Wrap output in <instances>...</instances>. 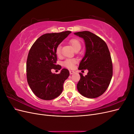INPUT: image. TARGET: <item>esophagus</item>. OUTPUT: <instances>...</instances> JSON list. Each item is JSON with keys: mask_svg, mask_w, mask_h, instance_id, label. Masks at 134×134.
<instances>
[{"mask_svg": "<svg viewBox=\"0 0 134 134\" xmlns=\"http://www.w3.org/2000/svg\"><path fill=\"white\" fill-rule=\"evenodd\" d=\"M69 72H70V75H71V74H74L75 72H74V71H71V70H70Z\"/></svg>", "mask_w": 134, "mask_h": 134, "instance_id": "obj_1", "label": "esophagus"}]
</instances>
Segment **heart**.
I'll use <instances>...</instances> for the list:
<instances>
[{"label": "heart", "instance_id": "heart-1", "mask_svg": "<svg viewBox=\"0 0 134 134\" xmlns=\"http://www.w3.org/2000/svg\"><path fill=\"white\" fill-rule=\"evenodd\" d=\"M69 43L74 48L75 50L78 48H80L81 47V43L79 40L77 38H72L69 41ZM56 53L58 56L61 55V46L58 45L56 48ZM76 63V60L74 59H67L64 62L63 64L65 66L68 68L71 69L74 67L75 64Z\"/></svg>", "mask_w": 134, "mask_h": 134}]
</instances>
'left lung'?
<instances>
[{
  "instance_id": "8db88e82",
  "label": "left lung",
  "mask_w": 134,
  "mask_h": 134,
  "mask_svg": "<svg viewBox=\"0 0 134 134\" xmlns=\"http://www.w3.org/2000/svg\"><path fill=\"white\" fill-rule=\"evenodd\" d=\"M74 34L84 39L86 48L78 69L88 70L85 76L79 73L80 79L77 89L87 98H97L107 90L112 79L113 66L110 52L106 43L92 32L82 31Z\"/></svg>"
}]
</instances>
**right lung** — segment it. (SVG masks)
Returning <instances> with one entry per match:
<instances>
[{
    "mask_svg": "<svg viewBox=\"0 0 134 134\" xmlns=\"http://www.w3.org/2000/svg\"><path fill=\"white\" fill-rule=\"evenodd\" d=\"M70 33L67 31L44 34L30 48L26 64L27 82L32 91L40 99H53L63 90V84L69 76V71L64 68L60 73L55 74L51 69L62 68L56 64V48Z\"/></svg>",
    "mask_w": 134,
    "mask_h": 134,
    "instance_id": "1",
    "label": "right lung"
}]
</instances>
